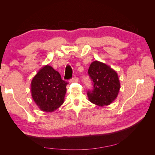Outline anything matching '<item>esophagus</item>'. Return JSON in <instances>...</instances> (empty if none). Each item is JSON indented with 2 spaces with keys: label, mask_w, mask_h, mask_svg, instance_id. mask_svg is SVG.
<instances>
[{
  "label": "esophagus",
  "mask_w": 155,
  "mask_h": 155,
  "mask_svg": "<svg viewBox=\"0 0 155 155\" xmlns=\"http://www.w3.org/2000/svg\"><path fill=\"white\" fill-rule=\"evenodd\" d=\"M69 82L70 83H78V78H74L71 79V80H70Z\"/></svg>",
  "instance_id": "esophagus-1"
}]
</instances>
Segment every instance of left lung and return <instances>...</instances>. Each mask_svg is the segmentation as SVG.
<instances>
[{"mask_svg":"<svg viewBox=\"0 0 155 155\" xmlns=\"http://www.w3.org/2000/svg\"><path fill=\"white\" fill-rule=\"evenodd\" d=\"M88 74L93 81V91H88V100L100 107L110 105L118 95L120 83L118 74L110 66L95 61Z\"/></svg>","mask_w":155,"mask_h":155,"instance_id":"left-lung-1","label":"left lung"}]
</instances>
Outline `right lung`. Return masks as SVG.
Segmentation results:
<instances>
[{
	"label": "right lung",
	"mask_w": 155,
	"mask_h": 155,
	"mask_svg": "<svg viewBox=\"0 0 155 155\" xmlns=\"http://www.w3.org/2000/svg\"><path fill=\"white\" fill-rule=\"evenodd\" d=\"M67 84L68 82L62 80L58 71L46 64L31 80L33 100L41 110L54 112L64 103Z\"/></svg>",
	"instance_id": "right-lung-1"
}]
</instances>
